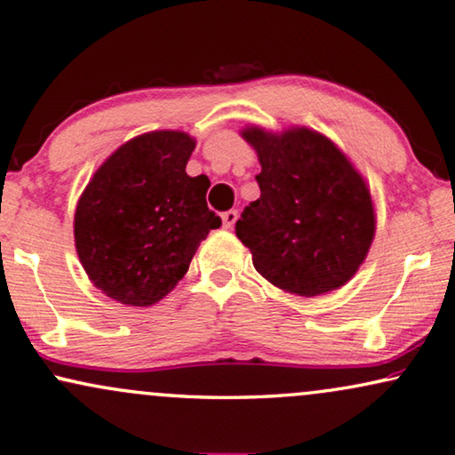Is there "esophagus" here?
<instances>
[{
	"label": "esophagus",
	"mask_w": 455,
	"mask_h": 455,
	"mask_svg": "<svg viewBox=\"0 0 455 455\" xmlns=\"http://www.w3.org/2000/svg\"><path fill=\"white\" fill-rule=\"evenodd\" d=\"M236 219H239V212H236V211L222 212V227H225V228H233Z\"/></svg>",
	"instance_id": "esophagus-1"
}]
</instances>
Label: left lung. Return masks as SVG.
Segmentation results:
<instances>
[{
	"mask_svg": "<svg viewBox=\"0 0 455 455\" xmlns=\"http://www.w3.org/2000/svg\"><path fill=\"white\" fill-rule=\"evenodd\" d=\"M257 149L261 196L244 208L235 233L253 265L279 290L306 295L344 285L374 236L371 192L346 156L309 129L273 135L244 129Z\"/></svg>",
	"mask_w": 455,
	"mask_h": 455,
	"instance_id": "obj_1",
	"label": "left lung"
}]
</instances>
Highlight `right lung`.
I'll list each match as a JSON object with an SVG mask.
<instances>
[{
    "label": "right lung",
    "mask_w": 455,
    "mask_h": 455,
    "mask_svg": "<svg viewBox=\"0 0 455 455\" xmlns=\"http://www.w3.org/2000/svg\"><path fill=\"white\" fill-rule=\"evenodd\" d=\"M196 141L182 132L133 137L95 172L75 214L76 253L100 291L146 307L174 290L200 241L222 225L211 182L186 174Z\"/></svg>",
    "instance_id": "right-lung-1"
}]
</instances>
